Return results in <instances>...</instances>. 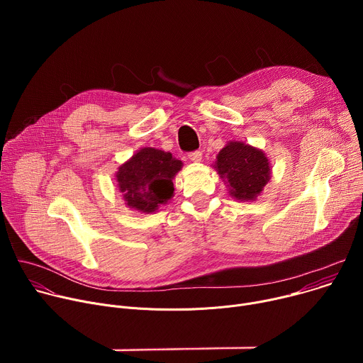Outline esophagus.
I'll return each mask as SVG.
<instances>
[{
    "label": "esophagus",
    "instance_id": "esophagus-1",
    "mask_svg": "<svg viewBox=\"0 0 363 363\" xmlns=\"http://www.w3.org/2000/svg\"><path fill=\"white\" fill-rule=\"evenodd\" d=\"M188 158L192 162H199L202 160V153H201V150H192V152L188 153Z\"/></svg>",
    "mask_w": 363,
    "mask_h": 363
}]
</instances>
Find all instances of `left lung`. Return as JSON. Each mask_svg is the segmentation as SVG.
<instances>
[{
  "label": "left lung",
  "instance_id": "left-lung-1",
  "mask_svg": "<svg viewBox=\"0 0 363 363\" xmlns=\"http://www.w3.org/2000/svg\"><path fill=\"white\" fill-rule=\"evenodd\" d=\"M230 184L237 199H255L270 179V164L262 150L242 142H230L223 147L214 165Z\"/></svg>",
  "mask_w": 363,
  "mask_h": 363
}]
</instances>
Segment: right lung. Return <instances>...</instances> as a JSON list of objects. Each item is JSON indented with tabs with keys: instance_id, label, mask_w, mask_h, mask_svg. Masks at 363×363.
I'll list each match as a JSON object with an SVG mask.
<instances>
[{
	"instance_id": "right-lung-1",
	"label": "right lung",
	"mask_w": 363,
	"mask_h": 363,
	"mask_svg": "<svg viewBox=\"0 0 363 363\" xmlns=\"http://www.w3.org/2000/svg\"><path fill=\"white\" fill-rule=\"evenodd\" d=\"M181 167L172 153L143 147L119 168L116 179L130 208L152 213L174 195L172 178Z\"/></svg>"
}]
</instances>
